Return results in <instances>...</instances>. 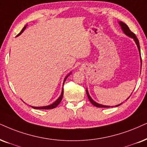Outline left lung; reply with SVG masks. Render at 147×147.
I'll return each mask as SVG.
<instances>
[{"label": "left lung", "mask_w": 147, "mask_h": 147, "mask_svg": "<svg viewBox=\"0 0 147 147\" xmlns=\"http://www.w3.org/2000/svg\"><path fill=\"white\" fill-rule=\"evenodd\" d=\"M119 25L121 26V28L122 30H123V32H124V34H125L126 35H127V36H128L129 37H131V38H132L134 40L136 44L137 47H138V51H139V52H140V45H139L138 39V38H137V37H136V34H134V33H133L132 32H131L130 30H129V27H128L125 24H124L123 22H119ZM140 62H141V66H142V59H141V56H140ZM86 93H87V97H88L89 100H90V102L92 103L94 106H95V107H100V108H109V107H109V106L102 105H100V104H98L97 102H96L94 101V100H93L92 98L90 97V94H89L88 91H87V89L86 90ZM121 104L122 103H121V104H119V105H118L115 106V107H119V106H120L121 105Z\"/></svg>", "instance_id": "1"}]
</instances>
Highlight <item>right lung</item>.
I'll use <instances>...</instances> for the list:
<instances>
[{"label": "right lung", "mask_w": 147, "mask_h": 147, "mask_svg": "<svg viewBox=\"0 0 147 147\" xmlns=\"http://www.w3.org/2000/svg\"><path fill=\"white\" fill-rule=\"evenodd\" d=\"M26 26H27V25H26L25 26H24V28H23V29L22 30V31L21 32H20L19 34H18V35H17V36H19V35H20L22 34V32H24V30L26 29ZM70 74H71V72H70L69 74H68V75L66 76V77H65V79H64V83H63V84H64V82H65V81H66V79H67L68 78V76H69ZM63 95H64V89L62 88V93H61V95H60V97H59L58 98H57V99L55 100V101L54 102H53V104H51V105H48V106H45V107H32V106H31V107H32L33 109H54V108H55L57 107V105H59V104H60V102H61V101H62V98H63Z\"/></svg>", "instance_id": "1"}]
</instances>
